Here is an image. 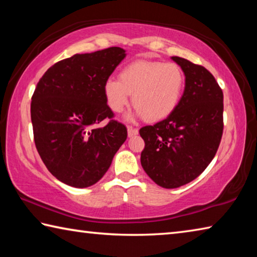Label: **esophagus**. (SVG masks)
Masks as SVG:
<instances>
[{
	"instance_id": "esophagus-1",
	"label": "esophagus",
	"mask_w": 257,
	"mask_h": 257,
	"mask_svg": "<svg viewBox=\"0 0 257 257\" xmlns=\"http://www.w3.org/2000/svg\"><path fill=\"white\" fill-rule=\"evenodd\" d=\"M137 134H138V129L132 127V125H129V127H128V136L133 137V136H136Z\"/></svg>"
}]
</instances>
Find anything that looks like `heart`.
Listing matches in <instances>:
<instances>
[{
  "instance_id": "1",
  "label": "heart",
  "mask_w": 257,
  "mask_h": 257,
  "mask_svg": "<svg viewBox=\"0 0 257 257\" xmlns=\"http://www.w3.org/2000/svg\"><path fill=\"white\" fill-rule=\"evenodd\" d=\"M184 87L185 76L178 64L138 60L120 71L119 80H106L103 93L107 106L114 113L122 112L133 95L136 114L156 122L176 110Z\"/></svg>"
}]
</instances>
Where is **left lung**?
<instances>
[{
	"mask_svg": "<svg viewBox=\"0 0 257 257\" xmlns=\"http://www.w3.org/2000/svg\"><path fill=\"white\" fill-rule=\"evenodd\" d=\"M186 77L185 92L167 119L141 128L142 167L155 184L178 188L201 175L215 156L223 133V93L199 64L172 56Z\"/></svg>",
	"mask_w": 257,
	"mask_h": 257,
	"instance_id": "1",
	"label": "left lung"
}]
</instances>
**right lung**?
Segmentation results:
<instances>
[{
  "label": "right lung",
  "mask_w": 257,
  "mask_h": 257,
  "mask_svg": "<svg viewBox=\"0 0 257 257\" xmlns=\"http://www.w3.org/2000/svg\"><path fill=\"white\" fill-rule=\"evenodd\" d=\"M108 47L53 64L38 81L30 104L34 141L47 170L63 184L86 188L101 179L127 139L113 119L103 87L124 59ZM104 127H95L103 119Z\"/></svg>",
  "instance_id": "obj_1"
}]
</instances>
